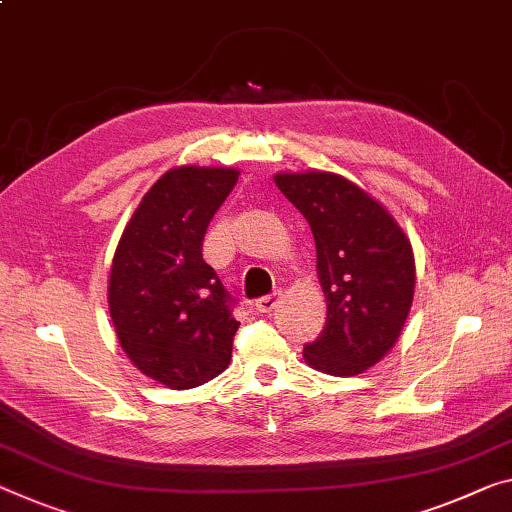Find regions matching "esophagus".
<instances>
[{
	"label": "esophagus",
	"mask_w": 512,
	"mask_h": 512,
	"mask_svg": "<svg viewBox=\"0 0 512 512\" xmlns=\"http://www.w3.org/2000/svg\"><path fill=\"white\" fill-rule=\"evenodd\" d=\"M277 302H279V293H272V295H263V297H258V300L254 302V309L258 311V313H270L274 306H277Z\"/></svg>",
	"instance_id": "esophagus-1"
}]
</instances>
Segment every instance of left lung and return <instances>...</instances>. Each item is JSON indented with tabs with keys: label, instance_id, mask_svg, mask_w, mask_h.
I'll use <instances>...</instances> for the list:
<instances>
[{
	"label": "left lung",
	"instance_id": "left-lung-1",
	"mask_svg": "<svg viewBox=\"0 0 512 512\" xmlns=\"http://www.w3.org/2000/svg\"><path fill=\"white\" fill-rule=\"evenodd\" d=\"M316 240L327 322L304 359L316 371L350 377L375 366L398 341L414 297V254L387 210L329 171L274 176Z\"/></svg>",
	"mask_w": 512,
	"mask_h": 512
}]
</instances>
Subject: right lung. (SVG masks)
I'll return each mask as SVG.
<instances>
[{"label":"right lung","mask_w":512,"mask_h":512,"mask_svg":"<svg viewBox=\"0 0 512 512\" xmlns=\"http://www.w3.org/2000/svg\"><path fill=\"white\" fill-rule=\"evenodd\" d=\"M238 176L226 167L167 171L116 247L107 288L116 336L132 364L169 389L199 387L231 361L240 322L201 247Z\"/></svg>","instance_id":"1"}]
</instances>
